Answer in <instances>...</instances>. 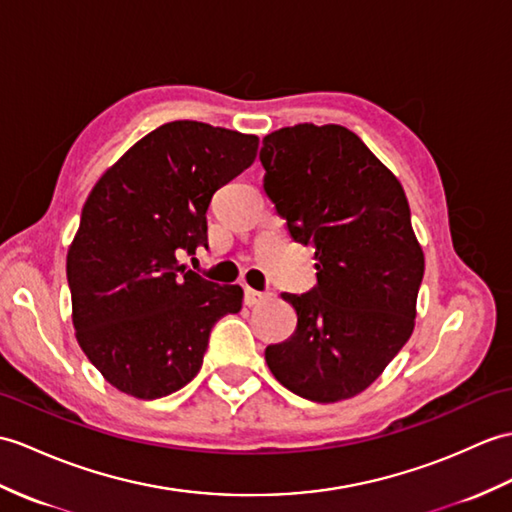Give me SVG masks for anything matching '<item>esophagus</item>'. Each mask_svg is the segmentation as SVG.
Instances as JSON below:
<instances>
[{"label": "esophagus", "mask_w": 512, "mask_h": 512, "mask_svg": "<svg viewBox=\"0 0 512 512\" xmlns=\"http://www.w3.org/2000/svg\"><path fill=\"white\" fill-rule=\"evenodd\" d=\"M268 292H257V290H253V288H244V303L248 305V307H255V305H259V303H264V301H268Z\"/></svg>", "instance_id": "34e87169"}]
</instances>
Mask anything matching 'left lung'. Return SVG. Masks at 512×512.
Listing matches in <instances>:
<instances>
[{"mask_svg": "<svg viewBox=\"0 0 512 512\" xmlns=\"http://www.w3.org/2000/svg\"><path fill=\"white\" fill-rule=\"evenodd\" d=\"M264 189L294 242L316 248V285L283 292L294 334L266 347L277 382L336 403L360 395L408 342L425 259L397 176L338 124L264 137Z\"/></svg>", "mask_w": 512, "mask_h": 512, "instance_id": "obj_1", "label": "left lung"}]
</instances>
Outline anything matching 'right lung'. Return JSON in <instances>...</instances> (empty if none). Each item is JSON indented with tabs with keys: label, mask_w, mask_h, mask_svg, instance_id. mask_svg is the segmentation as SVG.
Here are the masks:
<instances>
[{
	"label": "right lung",
	"mask_w": 512,
	"mask_h": 512,
	"mask_svg": "<svg viewBox=\"0 0 512 512\" xmlns=\"http://www.w3.org/2000/svg\"><path fill=\"white\" fill-rule=\"evenodd\" d=\"M259 139L178 120L106 170L67 251L76 340L102 377L137 399L172 395L202 366L211 327L242 310L240 285L178 264L207 246L211 196L257 157Z\"/></svg>",
	"instance_id": "obj_1"
}]
</instances>
